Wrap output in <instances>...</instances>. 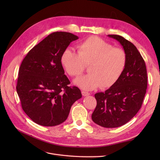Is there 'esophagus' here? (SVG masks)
Wrapping results in <instances>:
<instances>
[{
    "instance_id": "1",
    "label": "esophagus",
    "mask_w": 160,
    "mask_h": 160,
    "mask_svg": "<svg viewBox=\"0 0 160 160\" xmlns=\"http://www.w3.org/2000/svg\"><path fill=\"white\" fill-rule=\"evenodd\" d=\"M82 95H83V97L88 96V95H90V93H88V92L83 91H82Z\"/></svg>"
}]
</instances>
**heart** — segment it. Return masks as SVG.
Here are the masks:
<instances>
[{
	"instance_id": "obj_1",
	"label": "heart",
	"mask_w": 160,
	"mask_h": 160,
	"mask_svg": "<svg viewBox=\"0 0 160 160\" xmlns=\"http://www.w3.org/2000/svg\"><path fill=\"white\" fill-rule=\"evenodd\" d=\"M66 72L78 77L89 65L88 74L74 82L85 90H93L99 86L110 88L118 81L127 63V55L120 48L112 45L97 36H91L77 47V52L67 48L60 58Z\"/></svg>"
}]
</instances>
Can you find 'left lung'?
I'll return each instance as SVG.
<instances>
[{"instance_id": "left-lung-1", "label": "left lung", "mask_w": 160, "mask_h": 160, "mask_svg": "<svg viewBox=\"0 0 160 160\" xmlns=\"http://www.w3.org/2000/svg\"><path fill=\"white\" fill-rule=\"evenodd\" d=\"M118 41L127 55L125 68L114 85L95 95L97 106L91 118L104 128L127 123L139 112L147 88L145 62L133 43L119 35H108Z\"/></svg>"}]
</instances>
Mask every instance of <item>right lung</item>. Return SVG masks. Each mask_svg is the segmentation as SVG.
I'll list each match as a JSON object with an SVG mask.
<instances>
[{"label": "right lung", "instance_id": "obj_1", "mask_svg": "<svg viewBox=\"0 0 160 160\" xmlns=\"http://www.w3.org/2000/svg\"><path fill=\"white\" fill-rule=\"evenodd\" d=\"M78 39L69 32H53L23 59L16 89L22 110L39 125L54 127L63 122L72 105L82 98L78 88L69 86L60 62L62 52Z\"/></svg>", "mask_w": 160, "mask_h": 160}]
</instances>
